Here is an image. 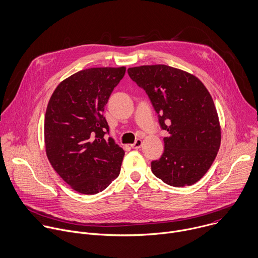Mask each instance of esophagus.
<instances>
[{
    "instance_id": "34e87169",
    "label": "esophagus",
    "mask_w": 258,
    "mask_h": 258,
    "mask_svg": "<svg viewBox=\"0 0 258 258\" xmlns=\"http://www.w3.org/2000/svg\"><path fill=\"white\" fill-rule=\"evenodd\" d=\"M142 145H143V141L142 140H137L133 145H131V147L133 148V149H140L141 147H142Z\"/></svg>"
}]
</instances>
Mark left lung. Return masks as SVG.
<instances>
[{
  "label": "left lung",
  "instance_id": "8db88e82",
  "mask_svg": "<svg viewBox=\"0 0 258 258\" xmlns=\"http://www.w3.org/2000/svg\"><path fill=\"white\" fill-rule=\"evenodd\" d=\"M130 77L149 95L159 114L164 153L153 161L155 176L171 186L198 182L221 145V125L213 98L195 75L166 64L128 68Z\"/></svg>",
  "mask_w": 258,
  "mask_h": 258
}]
</instances>
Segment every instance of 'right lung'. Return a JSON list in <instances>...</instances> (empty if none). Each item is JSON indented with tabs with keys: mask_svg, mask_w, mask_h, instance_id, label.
Instances as JSON below:
<instances>
[{
	"mask_svg": "<svg viewBox=\"0 0 258 258\" xmlns=\"http://www.w3.org/2000/svg\"><path fill=\"white\" fill-rule=\"evenodd\" d=\"M125 67L90 68L62 80L48 101L44 118L47 159L70 187L83 195L105 189L120 172L124 156L112 138L104 107Z\"/></svg>",
	"mask_w": 258,
	"mask_h": 258,
	"instance_id": "right-lung-1",
	"label": "right lung"
}]
</instances>
